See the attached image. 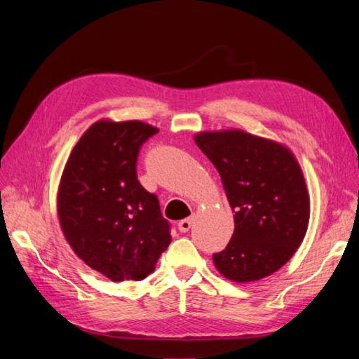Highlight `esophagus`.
Listing matches in <instances>:
<instances>
[{"mask_svg": "<svg viewBox=\"0 0 359 359\" xmlns=\"http://www.w3.org/2000/svg\"><path fill=\"white\" fill-rule=\"evenodd\" d=\"M193 222H194V215L191 217H187V219H184L178 223V229L180 232H189L190 227L193 226Z\"/></svg>", "mask_w": 359, "mask_h": 359, "instance_id": "obj_1", "label": "esophagus"}]
</instances>
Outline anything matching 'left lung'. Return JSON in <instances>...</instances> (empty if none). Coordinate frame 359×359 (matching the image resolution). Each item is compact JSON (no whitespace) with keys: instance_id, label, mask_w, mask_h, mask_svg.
<instances>
[{"instance_id":"obj_1","label":"left lung","mask_w":359,"mask_h":359,"mask_svg":"<svg viewBox=\"0 0 359 359\" xmlns=\"http://www.w3.org/2000/svg\"><path fill=\"white\" fill-rule=\"evenodd\" d=\"M194 142L211 160L233 211L229 244L212 255L235 283L271 276L297 252L310 220V196L299 163L276 140L244 130L201 132Z\"/></svg>"}]
</instances>
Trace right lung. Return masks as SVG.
<instances>
[{
	"mask_svg": "<svg viewBox=\"0 0 359 359\" xmlns=\"http://www.w3.org/2000/svg\"><path fill=\"white\" fill-rule=\"evenodd\" d=\"M158 128L100 119L81 136L64 166L57 211L73 252L112 281L144 280L170 244L156 194L137 180L140 145Z\"/></svg>",
	"mask_w": 359,
	"mask_h": 359,
	"instance_id": "add662e5",
	"label": "right lung"
}]
</instances>
